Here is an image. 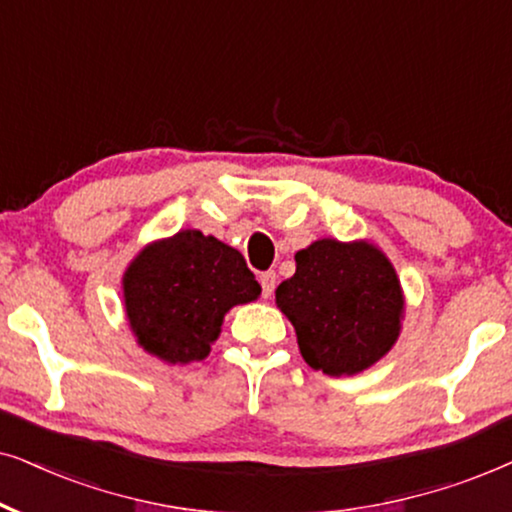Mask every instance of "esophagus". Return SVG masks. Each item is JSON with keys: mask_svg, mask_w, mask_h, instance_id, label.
Masks as SVG:
<instances>
[{"mask_svg": "<svg viewBox=\"0 0 512 512\" xmlns=\"http://www.w3.org/2000/svg\"><path fill=\"white\" fill-rule=\"evenodd\" d=\"M260 283H262V295L264 297L274 295V288H276V274H274V271H264V274L260 276Z\"/></svg>", "mask_w": 512, "mask_h": 512, "instance_id": "esophagus-1", "label": "esophagus"}]
</instances>
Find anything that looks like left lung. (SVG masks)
<instances>
[{
  "label": "left lung",
  "instance_id": "8db88e82",
  "mask_svg": "<svg viewBox=\"0 0 512 512\" xmlns=\"http://www.w3.org/2000/svg\"><path fill=\"white\" fill-rule=\"evenodd\" d=\"M297 271L276 288V304L295 325L299 351L330 377L377 363L400 332L403 292L395 269L370 243H311Z\"/></svg>",
  "mask_w": 512,
  "mask_h": 512
}]
</instances>
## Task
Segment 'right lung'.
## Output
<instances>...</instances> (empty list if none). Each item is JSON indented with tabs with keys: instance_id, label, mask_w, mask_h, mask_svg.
<instances>
[{
	"instance_id": "1",
	"label": "right lung",
	"mask_w": 512,
	"mask_h": 512,
	"mask_svg": "<svg viewBox=\"0 0 512 512\" xmlns=\"http://www.w3.org/2000/svg\"><path fill=\"white\" fill-rule=\"evenodd\" d=\"M260 292L241 252L196 229L149 245L124 276L138 344L168 363L206 358L224 313Z\"/></svg>"
}]
</instances>
